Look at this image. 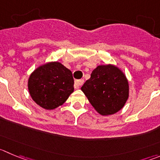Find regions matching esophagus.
<instances>
[{
	"label": "esophagus",
	"mask_w": 160,
	"mask_h": 160,
	"mask_svg": "<svg viewBox=\"0 0 160 160\" xmlns=\"http://www.w3.org/2000/svg\"><path fill=\"white\" fill-rule=\"evenodd\" d=\"M83 83H84V80H83V79L76 80V81L74 82V89H78L79 86H81Z\"/></svg>",
	"instance_id": "1"
}]
</instances>
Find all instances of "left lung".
Wrapping results in <instances>:
<instances>
[{"label": "left lung", "instance_id": "obj_1", "mask_svg": "<svg viewBox=\"0 0 160 160\" xmlns=\"http://www.w3.org/2000/svg\"><path fill=\"white\" fill-rule=\"evenodd\" d=\"M81 89L92 107L103 115H112L122 108L128 99L129 85L126 76L113 65H100Z\"/></svg>", "mask_w": 160, "mask_h": 160}]
</instances>
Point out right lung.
Listing matches in <instances>:
<instances>
[{"mask_svg":"<svg viewBox=\"0 0 160 160\" xmlns=\"http://www.w3.org/2000/svg\"><path fill=\"white\" fill-rule=\"evenodd\" d=\"M28 89L36 104L47 110L54 109L62 105L74 91L72 73L58 62L48 63L32 73Z\"/></svg>","mask_w":160,"mask_h":160,"instance_id":"right-lung-1","label":"right lung"}]
</instances>
